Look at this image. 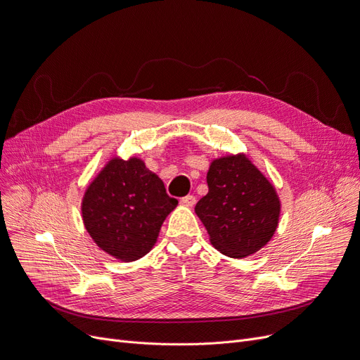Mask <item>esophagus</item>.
<instances>
[{
  "instance_id": "esophagus-1",
  "label": "esophagus",
  "mask_w": 360,
  "mask_h": 360,
  "mask_svg": "<svg viewBox=\"0 0 360 360\" xmlns=\"http://www.w3.org/2000/svg\"><path fill=\"white\" fill-rule=\"evenodd\" d=\"M180 202H181L183 205H186V207H193V205L196 204V198H195V196H192V195H188V196L181 198Z\"/></svg>"
}]
</instances>
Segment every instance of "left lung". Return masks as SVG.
Masks as SVG:
<instances>
[{
	"mask_svg": "<svg viewBox=\"0 0 360 360\" xmlns=\"http://www.w3.org/2000/svg\"><path fill=\"white\" fill-rule=\"evenodd\" d=\"M208 193L195 212L210 242L221 254L245 258L275 235L281 200L273 186L245 153L226 155L210 164Z\"/></svg>",
	"mask_w": 360,
	"mask_h": 360,
	"instance_id": "left-lung-1",
	"label": "left lung"
}]
</instances>
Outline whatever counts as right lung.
<instances>
[{
    "label": "right lung",
    "mask_w": 360,
    "mask_h": 360,
    "mask_svg": "<svg viewBox=\"0 0 360 360\" xmlns=\"http://www.w3.org/2000/svg\"><path fill=\"white\" fill-rule=\"evenodd\" d=\"M177 204L140 158L124 161L113 156L89 184L81 212L97 247L130 263L153 248L164 220Z\"/></svg>",
    "instance_id": "add662e5"
}]
</instances>
